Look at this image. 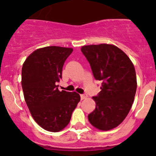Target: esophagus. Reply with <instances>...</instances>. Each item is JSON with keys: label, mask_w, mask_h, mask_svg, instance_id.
Segmentation results:
<instances>
[{"label": "esophagus", "mask_w": 156, "mask_h": 156, "mask_svg": "<svg viewBox=\"0 0 156 156\" xmlns=\"http://www.w3.org/2000/svg\"><path fill=\"white\" fill-rule=\"evenodd\" d=\"M87 97V94H81V100H84V99H86Z\"/></svg>", "instance_id": "34e87169"}]
</instances>
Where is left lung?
Returning <instances> with one entry per match:
<instances>
[{
  "label": "left lung",
  "instance_id": "left-lung-1",
  "mask_svg": "<svg viewBox=\"0 0 156 156\" xmlns=\"http://www.w3.org/2000/svg\"><path fill=\"white\" fill-rule=\"evenodd\" d=\"M101 91L93 97L96 108L88 115L90 123L100 130L118 127L127 117L134 100L136 77L130 58L113 44H100L81 48Z\"/></svg>",
  "mask_w": 156,
  "mask_h": 156
}]
</instances>
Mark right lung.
<instances>
[{"label":"right lung","mask_w":156,"mask_h":156,"mask_svg":"<svg viewBox=\"0 0 156 156\" xmlns=\"http://www.w3.org/2000/svg\"><path fill=\"white\" fill-rule=\"evenodd\" d=\"M72 48L50 46L31 53L22 68V87L30 113L42 128L50 132L63 130L79 103L78 93L58 90L62 66Z\"/></svg>","instance_id":"add662e5"}]
</instances>
